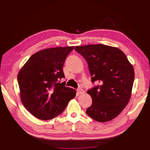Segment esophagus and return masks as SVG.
<instances>
[{"label": "esophagus", "mask_w": 150, "mask_h": 150, "mask_svg": "<svg viewBox=\"0 0 150 150\" xmlns=\"http://www.w3.org/2000/svg\"><path fill=\"white\" fill-rule=\"evenodd\" d=\"M77 91V93H78L79 95L83 94V93H84V91L83 90H82V89H81V88H79Z\"/></svg>", "instance_id": "34e87169"}]
</instances>
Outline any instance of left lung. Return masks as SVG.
<instances>
[{"instance_id":"left-lung-1","label":"left lung","mask_w":150,"mask_h":150,"mask_svg":"<svg viewBox=\"0 0 150 150\" xmlns=\"http://www.w3.org/2000/svg\"><path fill=\"white\" fill-rule=\"evenodd\" d=\"M75 50L88 64L92 82L99 85L88 90L92 104L86 113L106 122L117 117L128 104L135 78L132 64L120 49L104 44L79 46Z\"/></svg>"}]
</instances>
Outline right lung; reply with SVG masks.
Listing matches in <instances>:
<instances>
[{
	"mask_svg": "<svg viewBox=\"0 0 150 150\" xmlns=\"http://www.w3.org/2000/svg\"><path fill=\"white\" fill-rule=\"evenodd\" d=\"M74 46L40 50L28 60L19 71L17 79L24 106L37 119L50 120L64 110L76 90L65 86L62 67Z\"/></svg>",
	"mask_w": 150,
	"mask_h": 150,
	"instance_id": "add662e5",
	"label": "right lung"
}]
</instances>
